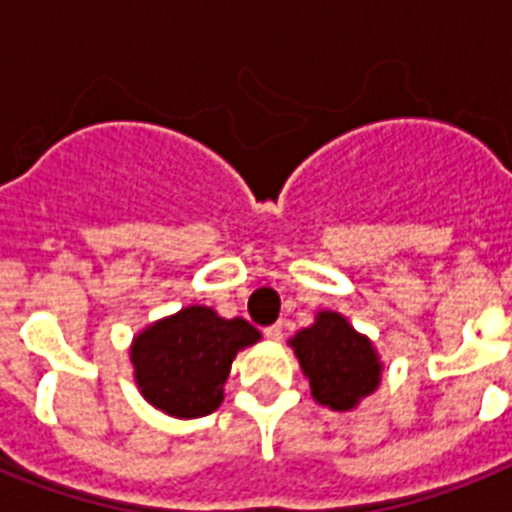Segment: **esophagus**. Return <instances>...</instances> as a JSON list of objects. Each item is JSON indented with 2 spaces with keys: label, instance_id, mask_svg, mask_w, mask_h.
Instances as JSON below:
<instances>
[{
  "label": "esophagus",
  "instance_id": "esophagus-1",
  "mask_svg": "<svg viewBox=\"0 0 512 512\" xmlns=\"http://www.w3.org/2000/svg\"><path fill=\"white\" fill-rule=\"evenodd\" d=\"M265 336H268L270 342H278L284 336V323H273V326L265 328Z\"/></svg>",
  "mask_w": 512,
  "mask_h": 512
}]
</instances>
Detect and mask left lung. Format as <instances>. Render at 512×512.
I'll use <instances>...</instances> for the list:
<instances>
[{"label": "left lung", "mask_w": 512, "mask_h": 512, "mask_svg": "<svg viewBox=\"0 0 512 512\" xmlns=\"http://www.w3.org/2000/svg\"><path fill=\"white\" fill-rule=\"evenodd\" d=\"M318 405L339 413L355 410L381 384L384 363L365 334L342 313L318 310L315 321L289 339Z\"/></svg>", "instance_id": "obj_1"}]
</instances>
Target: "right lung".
Masks as SVG:
<instances>
[{"instance_id":"1","label":"right lung","mask_w":512,"mask_h":512,"mask_svg":"<svg viewBox=\"0 0 512 512\" xmlns=\"http://www.w3.org/2000/svg\"><path fill=\"white\" fill-rule=\"evenodd\" d=\"M263 339L244 318H220L213 307L189 305L149 323L131 342L141 397L170 418H202L218 410L231 363Z\"/></svg>"}]
</instances>
